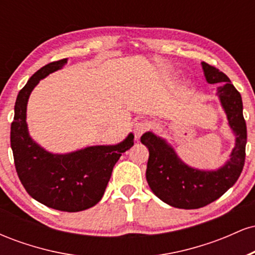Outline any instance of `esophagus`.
Instances as JSON below:
<instances>
[{
	"label": "esophagus",
	"mask_w": 255,
	"mask_h": 255,
	"mask_svg": "<svg viewBox=\"0 0 255 255\" xmlns=\"http://www.w3.org/2000/svg\"><path fill=\"white\" fill-rule=\"evenodd\" d=\"M151 128V124L146 120H142V121H139L137 124L134 126V135H135V139H139L145 131H147Z\"/></svg>",
	"instance_id": "1"
}]
</instances>
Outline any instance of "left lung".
Segmentation results:
<instances>
[{
  "label": "left lung",
  "mask_w": 255,
  "mask_h": 255,
  "mask_svg": "<svg viewBox=\"0 0 255 255\" xmlns=\"http://www.w3.org/2000/svg\"><path fill=\"white\" fill-rule=\"evenodd\" d=\"M201 64L207 83L222 84L217 95L236 135L230 160L216 171L198 170L184 164L165 140L151 131L140 139L150 152L146 180L152 192L170 206L184 210L200 209L221 198L238 181L246 159L247 126L241 95L223 72L206 62Z\"/></svg>",
  "instance_id": "obj_1"
}]
</instances>
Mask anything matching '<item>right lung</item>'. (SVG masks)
I'll list each match as a JSON object with an SVG mask.
<instances>
[{
    "mask_svg": "<svg viewBox=\"0 0 255 255\" xmlns=\"http://www.w3.org/2000/svg\"><path fill=\"white\" fill-rule=\"evenodd\" d=\"M67 58L42 67L20 90L10 125L14 164L26 192L45 206L64 212L90 209L103 197L114 165L134 145V135L113 146H91L68 154H52L28 135L26 105L40 79L62 68Z\"/></svg>",
    "mask_w": 255,
    "mask_h": 255,
    "instance_id": "obj_1",
    "label": "right lung"
}]
</instances>
